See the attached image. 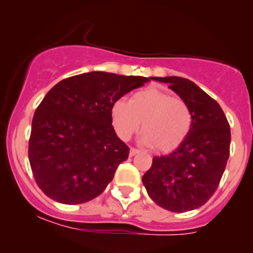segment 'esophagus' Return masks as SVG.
Instances as JSON below:
<instances>
[{
	"label": "esophagus",
	"instance_id": "34e87169",
	"mask_svg": "<svg viewBox=\"0 0 253 253\" xmlns=\"http://www.w3.org/2000/svg\"><path fill=\"white\" fill-rule=\"evenodd\" d=\"M139 152H140V151H139V150L134 149V147H130V150H129V156H130V157H133V156L138 155Z\"/></svg>",
	"mask_w": 253,
	"mask_h": 253
}]
</instances>
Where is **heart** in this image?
<instances>
[{"instance_id": "1", "label": "heart", "mask_w": 253, "mask_h": 253, "mask_svg": "<svg viewBox=\"0 0 253 253\" xmlns=\"http://www.w3.org/2000/svg\"><path fill=\"white\" fill-rule=\"evenodd\" d=\"M110 117L115 132L123 140H128L138 132L143 122L140 143L145 146H155L159 152L177 149L189 134L193 124L188 103L156 86L134 92L129 102L115 101Z\"/></svg>"}]
</instances>
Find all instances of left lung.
I'll return each instance as SVG.
<instances>
[{
	"mask_svg": "<svg viewBox=\"0 0 253 253\" xmlns=\"http://www.w3.org/2000/svg\"><path fill=\"white\" fill-rule=\"evenodd\" d=\"M169 84L193 114L189 134L172 153L153 157L143 176L147 194L164 210L183 213L205 205L215 193L229 157L231 129L215 100L187 78L151 77Z\"/></svg>",
	"mask_w": 253,
	"mask_h": 253,
	"instance_id": "left-lung-1",
	"label": "left lung"
}]
</instances>
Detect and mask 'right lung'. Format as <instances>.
Returning a JSON list of instances; mask_svg holds the SVG:
<instances>
[{"label":"right lung","mask_w":253,"mask_h":253,"mask_svg":"<svg viewBox=\"0 0 253 253\" xmlns=\"http://www.w3.org/2000/svg\"><path fill=\"white\" fill-rule=\"evenodd\" d=\"M149 81L92 71L65 78L46 94L28 145L32 172L46 196L80 205L106 189L129 153L112 126V104Z\"/></svg>","instance_id":"add662e5"}]
</instances>
